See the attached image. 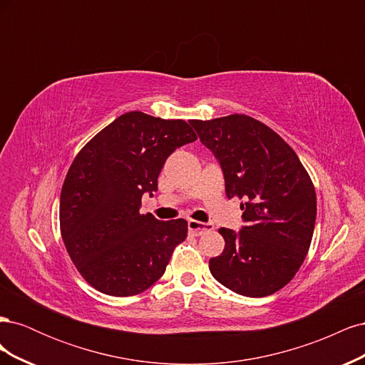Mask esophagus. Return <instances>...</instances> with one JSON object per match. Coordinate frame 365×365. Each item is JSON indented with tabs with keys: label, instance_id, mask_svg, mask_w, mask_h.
I'll list each match as a JSON object with an SVG mask.
<instances>
[{
	"label": "esophagus",
	"instance_id": "34e87169",
	"mask_svg": "<svg viewBox=\"0 0 365 365\" xmlns=\"http://www.w3.org/2000/svg\"><path fill=\"white\" fill-rule=\"evenodd\" d=\"M213 225L212 224H204L200 222V220H189V231L193 236H201L205 231H212Z\"/></svg>",
	"mask_w": 365,
	"mask_h": 365
}]
</instances>
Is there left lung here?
Wrapping results in <instances>:
<instances>
[{"label":"left lung","instance_id":"8db88e82","mask_svg":"<svg viewBox=\"0 0 365 365\" xmlns=\"http://www.w3.org/2000/svg\"><path fill=\"white\" fill-rule=\"evenodd\" d=\"M213 150L225 176L228 200L239 197L248 222L239 233L219 228L225 248L208 268L225 288L267 297L284 288L311 247L317 195L294 149L277 132L245 114L190 120Z\"/></svg>","mask_w":365,"mask_h":365}]
</instances>
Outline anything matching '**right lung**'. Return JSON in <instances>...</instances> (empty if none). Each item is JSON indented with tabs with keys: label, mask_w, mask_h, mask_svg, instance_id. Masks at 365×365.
Masks as SVG:
<instances>
[{
	"label": "right lung",
	"mask_w": 365,
	"mask_h": 365,
	"mask_svg": "<svg viewBox=\"0 0 365 365\" xmlns=\"http://www.w3.org/2000/svg\"><path fill=\"white\" fill-rule=\"evenodd\" d=\"M196 138L184 120L130 111L77 153L61 192V235L76 269L94 289L137 295L164 274L189 225L141 215V196L157 192L164 161Z\"/></svg>",
	"instance_id": "obj_1"
}]
</instances>
